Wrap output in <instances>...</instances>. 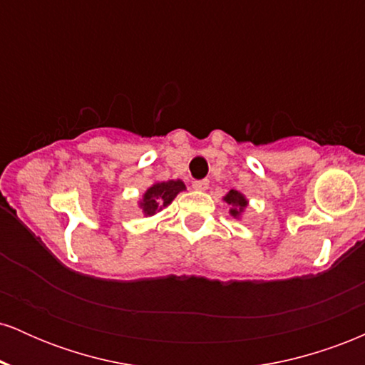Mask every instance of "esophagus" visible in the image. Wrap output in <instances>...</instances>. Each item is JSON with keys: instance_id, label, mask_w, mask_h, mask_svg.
I'll return each instance as SVG.
<instances>
[{"instance_id": "esophagus-1", "label": "esophagus", "mask_w": 365, "mask_h": 365, "mask_svg": "<svg viewBox=\"0 0 365 365\" xmlns=\"http://www.w3.org/2000/svg\"><path fill=\"white\" fill-rule=\"evenodd\" d=\"M192 187L195 188V190H207V187H209V180L207 178H204V180H195L194 183H192Z\"/></svg>"}]
</instances>
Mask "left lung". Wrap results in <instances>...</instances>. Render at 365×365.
I'll list each match as a JSON object with an SVG mask.
<instances>
[{"label":"left lung","mask_w":365,"mask_h":365,"mask_svg":"<svg viewBox=\"0 0 365 365\" xmlns=\"http://www.w3.org/2000/svg\"><path fill=\"white\" fill-rule=\"evenodd\" d=\"M223 200L226 204H230V215L233 217H240L244 215L245 207H247V199L244 194H240L238 190H230L228 194L223 197Z\"/></svg>","instance_id":"8db88e82"}]
</instances>
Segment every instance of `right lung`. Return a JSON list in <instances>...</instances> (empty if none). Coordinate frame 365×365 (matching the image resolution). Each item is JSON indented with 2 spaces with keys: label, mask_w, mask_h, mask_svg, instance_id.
<instances>
[{
  "label": "right lung",
  "mask_w": 365,
  "mask_h": 365,
  "mask_svg": "<svg viewBox=\"0 0 365 365\" xmlns=\"http://www.w3.org/2000/svg\"><path fill=\"white\" fill-rule=\"evenodd\" d=\"M185 190V183L182 180H168V182H158L145 190L142 195L139 206L145 216H154L161 211L163 207L170 206L171 200L177 197L180 192Z\"/></svg>",
  "instance_id": "1"
}]
</instances>
